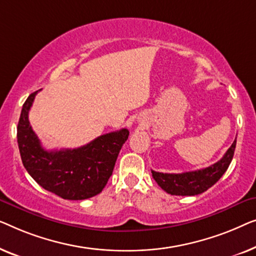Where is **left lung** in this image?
<instances>
[{"label":"left lung","instance_id":"left-lung-1","mask_svg":"<svg viewBox=\"0 0 256 256\" xmlns=\"http://www.w3.org/2000/svg\"><path fill=\"white\" fill-rule=\"evenodd\" d=\"M236 138L231 147L226 150L224 156L218 162L210 167L194 172H186L181 174H164L152 170V176L156 182L166 192L176 196H195L206 192L228 170L234 156Z\"/></svg>","mask_w":256,"mask_h":256}]
</instances>
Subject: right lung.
<instances>
[{"label": "right lung", "instance_id": "obj_1", "mask_svg": "<svg viewBox=\"0 0 256 256\" xmlns=\"http://www.w3.org/2000/svg\"><path fill=\"white\" fill-rule=\"evenodd\" d=\"M37 92L25 100L17 126V142L25 169L39 186L64 200H81L98 195L112 174L128 130L100 136L78 148L46 150L28 122V111Z\"/></svg>", "mask_w": 256, "mask_h": 256}]
</instances>
